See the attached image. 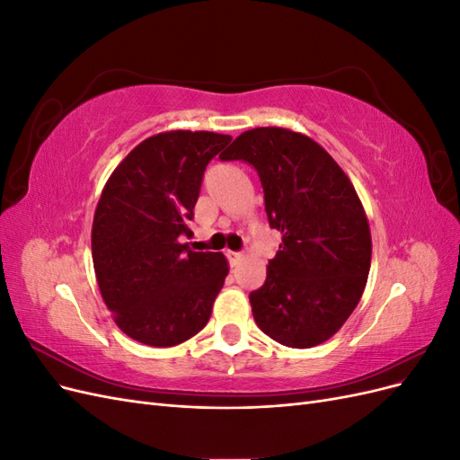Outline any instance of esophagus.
Returning <instances> with one entry per match:
<instances>
[{
  "label": "esophagus",
  "instance_id": "obj_1",
  "mask_svg": "<svg viewBox=\"0 0 460 460\" xmlns=\"http://www.w3.org/2000/svg\"><path fill=\"white\" fill-rule=\"evenodd\" d=\"M226 255H228V261H230L232 267H235V264H240V262H242V259H243V255H242V253H235V252H228Z\"/></svg>",
  "mask_w": 460,
  "mask_h": 460
}]
</instances>
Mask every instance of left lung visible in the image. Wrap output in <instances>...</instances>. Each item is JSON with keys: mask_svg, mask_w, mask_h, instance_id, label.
<instances>
[{"mask_svg": "<svg viewBox=\"0 0 460 460\" xmlns=\"http://www.w3.org/2000/svg\"><path fill=\"white\" fill-rule=\"evenodd\" d=\"M220 159L255 166L282 234L267 280L249 296L257 326L296 349L324 343L355 311L370 270V226L353 182L323 146L280 127L240 134Z\"/></svg>", "mask_w": 460, "mask_h": 460, "instance_id": "1", "label": "left lung"}]
</instances>
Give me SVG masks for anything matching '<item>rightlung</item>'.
Wrapping results in <instances>:
<instances>
[{
	"label": "right lung",
	"instance_id": "right-lung-1",
	"mask_svg": "<svg viewBox=\"0 0 460 460\" xmlns=\"http://www.w3.org/2000/svg\"><path fill=\"white\" fill-rule=\"evenodd\" d=\"M230 140L207 130L159 132L107 180L92 225L93 270L115 324L136 341L172 347L208 323L228 261L182 240L205 166Z\"/></svg>",
	"mask_w": 460,
	"mask_h": 460
}]
</instances>
